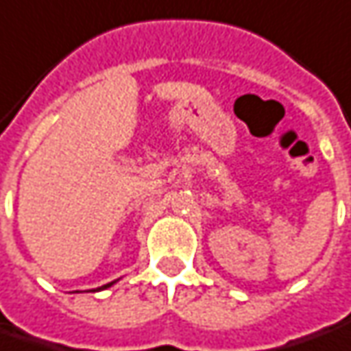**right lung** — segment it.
<instances>
[{"mask_svg":"<svg viewBox=\"0 0 351 351\" xmlns=\"http://www.w3.org/2000/svg\"><path fill=\"white\" fill-rule=\"evenodd\" d=\"M116 282H110V284H106V285H101V287H97V289H106V287H110V285H114Z\"/></svg>","mask_w":351,"mask_h":351,"instance_id":"right-lung-1","label":"right lung"}]
</instances>
